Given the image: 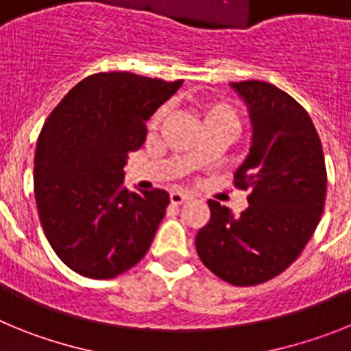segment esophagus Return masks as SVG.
<instances>
[{
	"label": "esophagus",
	"mask_w": 351,
	"mask_h": 351,
	"mask_svg": "<svg viewBox=\"0 0 351 351\" xmlns=\"http://www.w3.org/2000/svg\"><path fill=\"white\" fill-rule=\"evenodd\" d=\"M190 198V195L181 193V191H173V193H170V202H172L173 206H181V204L188 202Z\"/></svg>",
	"instance_id": "obj_1"
}]
</instances>
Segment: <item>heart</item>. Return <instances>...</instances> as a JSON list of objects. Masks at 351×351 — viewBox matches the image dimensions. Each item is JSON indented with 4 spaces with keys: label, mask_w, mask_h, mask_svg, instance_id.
Masks as SVG:
<instances>
[{
    "label": "heart",
    "mask_w": 351,
    "mask_h": 351,
    "mask_svg": "<svg viewBox=\"0 0 351 351\" xmlns=\"http://www.w3.org/2000/svg\"><path fill=\"white\" fill-rule=\"evenodd\" d=\"M165 114H167L165 108H158L156 112H154V116L151 117V121H149V126H151V128H156L161 121H163ZM200 114H202L204 125H207V123H210V121H218V119H230L235 123V116L234 112H232V108L226 107V105L223 104H209V101L200 104ZM191 158H193V161H198L200 160V154L193 153V156Z\"/></svg>",
    "instance_id": "obj_1"
}]
</instances>
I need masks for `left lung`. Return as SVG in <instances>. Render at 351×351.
Returning a JSON list of instances; mask_svg holds the SVG:
<instances>
[{"label": "left lung", "mask_w": 351, "mask_h": 351, "mask_svg": "<svg viewBox=\"0 0 351 351\" xmlns=\"http://www.w3.org/2000/svg\"><path fill=\"white\" fill-rule=\"evenodd\" d=\"M250 112V154L234 184L250 190L241 216L209 200L210 219L195 244L210 272L235 287L272 280L302 253L320 223L327 170L309 114L288 93L262 80L232 82Z\"/></svg>", "instance_id": "1"}]
</instances>
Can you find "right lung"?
<instances>
[{
	"instance_id": "obj_1",
	"label": "right lung",
	"mask_w": 351,
	"mask_h": 351,
	"mask_svg": "<svg viewBox=\"0 0 351 351\" xmlns=\"http://www.w3.org/2000/svg\"><path fill=\"white\" fill-rule=\"evenodd\" d=\"M181 84L128 71L95 73L45 121L35 153L36 209L49 244L77 274L108 280L147 253L169 193H130L123 169L145 142V121Z\"/></svg>"
}]
</instances>
